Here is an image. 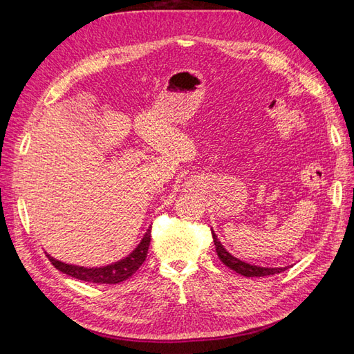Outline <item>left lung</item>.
Masks as SVG:
<instances>
[{
    "label": "left lung",
    "instance_id": "left-lung-1",
    "mask_svg": "<svg viewBox=\"0 0 354 354\" xmlns=\"http://www.w3.org/2000/svg\"><path fill=\"white\" fill-rule=\"evenodd\" d=\"M213 232V240H214V246H216V252L217 257L221 259V261L223 263L225 266H228L230 269L236 270L237 274L245 275V277H266V275H274V274H280L283 270L288 269V266L284 268H263V266H257V265H250L243 260H240L237 257H234L231 252H228L225 250V246L221 243V240L217 239L216 232L212 230Z\"/></svg>",
    "mask_w": 354,
    "mask_h": 354
}]
</instances>
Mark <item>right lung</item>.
Returning <instances> with one entry per match:
<instances>
[{
	"instance_id": "obj_1",
	"label": "right lung",
	"mask_w": 354,
	"mask_h": 354,
	"mask_svg": "<svg viewBox=\"0 0 354 354\" xmlns=\"http://www.w3.org/2000/svg\"><path fill=\"white\" fill-rule=\"evenodd\" d=\"M149 245H150V230L145 232V236H142V239L140 240L137 248H135L131 254H127L126 257L120 259L114 263H109V265L93 266V268L64 263L61 260L51 257L48 252L45 254H47L51 265L57 270H61V272L70 275L73 278H77V280L97 283V284H117L127 280V278L137 272V269L142 265V261H145L147 257Z\"/></svg>"
}]
</instances>
